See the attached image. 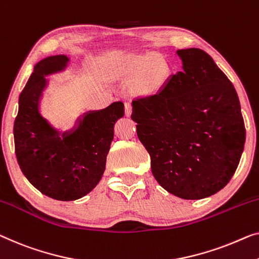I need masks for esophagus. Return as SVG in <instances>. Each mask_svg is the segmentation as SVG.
<instances>
[{
    "label": "esophagus",
    "instance_id": "34e87169",
    "mask_svg": "<svg viewBox=\"0 0 259 259\" xmlns=\"http://www.w3.org/2000/svg\"><path fill=\"white\" fill-rule=\"evenodd\" d=\"M124 110H125V116L130 117L131 116V113H133V107H131L130 103H125Z\"/></svg>",
    "mask_w": 259,
    "mask_h": 259
}]
</instances>
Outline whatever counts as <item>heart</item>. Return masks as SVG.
<instances>
[{
	"instance_id": "heart-1",
	"label": "heart",
	"mask_w": 259,
	"mask_h": 259,
	"mask_svg": "<svg viewBox=\"0 0 259 259\" xmlns=\"http://www.w3.org/2000/svg\"><path fill=\"white\" fill-rule=\"evenodd\" d=\"M113 73L117 78L135 76V88L140 93H154L167 82L169 66L165 58L158 53H137L119 60Z\"/></svg>"
}]
</instances>
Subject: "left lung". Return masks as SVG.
I'll use <instances>...</instances> for the list:
<instances>
[{"label":"left lung","mask_w":259,"mask_h":259,"mask_svg":"<svg viewBox=\"0 0 259 259\" xmlns=\"http://www.w3.org/2000/svg\"><path fill=\"white\" fill-rule=\"evenodd\" d=\"M180 72L154 95L133 101L131 118L154 179L185 200L215 194L240 163L245 128L236 90L202 50L177 51Z\"/></svg>","instance_id":"obj_1"}]
</instances>
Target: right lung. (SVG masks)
I'll use <instances>...</instances> for the list:
<instances>
[{
    "mask_svg": "<svg viewBox=\"0 0 259 259\" xmlns=\"http://www.w3.org/2000/svg\"><path fill=\"white\" fill-rule=\"evenodd\" d=\"M69 58L48 57L33 67L19 95L14 123L15 152L23 175L38 191L59 201H73L94 190L106 169L114 125L124 115V105L90 110L71 129H56L40 113L46 76L66 71Z\"/></svg>",
    "mask_w": 259,
    "mask_h": 259,
    "instance_id": "add662e5",
    "label": "right lung"
}]
</instances>
